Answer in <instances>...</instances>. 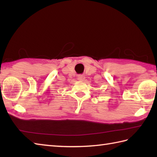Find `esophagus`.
<instances>
[{"instance_id": "esophagus-1", "label": "esophagus", "mask_w": 157, "mask_h": 157, "mask_svg": "<svg viewBox=\"0 0 157 157\" xmlns=\"http://www.w3.org/2000/svg\"><path fill=\"white\" fill-rule=\"evenodd\" d=\"M85 78V76L84 75H78V79L79 80V81H84Z\"/></svg>"}]
</instances>
